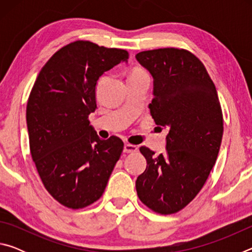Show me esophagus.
<instances>
[{"mask_svg": "<svg viewBox=\"0 0 252 252\" xmlns=\"http://www.w3.org/2000/svg\"><path fill=\"white\" fill-rule=\"evenodd\" d=\"M138 150H139L138 147L130 143H126L125 148H123V152L125 153H132V152H136Z\"/></svg>", "mask_w": 252, "mask_h": 252, "instance_id": "1", "label": "esophagus"}]
</instances>
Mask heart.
<instances>
[{"label": "heart", "mask_w": 252, "mask_h": 252, "mask_svg": "<svg viewBox=\"0 0 252 252\" xmlns=\"http://www.w3.org/2000/svg\"><path fill=\"white\" fill-rule=\"evenodd\" d=\"M143 73H146V72L141 69H138V67H136V69H134L133 72H132V74H143Z\"/></svg>", "instance_id": "obj_1"}]
</instances>
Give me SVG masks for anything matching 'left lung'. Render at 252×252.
<instances>
[{"mask_svg":"<svg viewBox=\"0 0 252 252\" xmlns=\"http://www.w3.org/2000/svg\"><path fill=\"white\" fill-rule=\"evenodd\" d=\"M135 58L153 79L149 105L157 126L167 127V152L140 148L147 168L135 181L139 199L152 211L172 215L202 189L218 157L223 117L215 83L190 51L164 48Z\"/></svg>","mask_w":252,"mask_h":252,"instance_id":"left-lung-1","label":"left lung"}]
</instances>
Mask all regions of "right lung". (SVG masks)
Masks as SVG:
<instances>
[{
	"label": "right lung",
	"mask_w": 252,
	"mask_h": 252,
	"mask_svg": "<svg viewBox=\"0 0 252 252\" xmlns=\"http://www.w3.org/2000/svg\"><path fill=\"white\" fill-rule=\"evenodd\" d=\"M129 59L123 49L74 41L42 67L27 104L30 151L46 191L62 206L82 209L101 198L123 142L101 140L89 121L103 72Z\"/></svg>",
	"instance_id": "obj_1"
}]
</instances>
